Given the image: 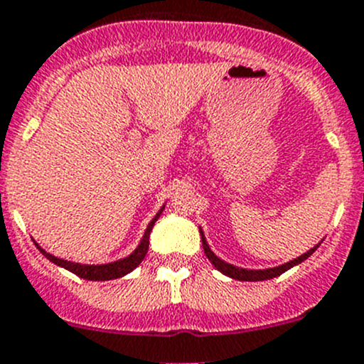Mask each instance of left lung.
<instances>
[{
  "mask_svg": "<svg viewBox=\"0 0 364 364\" xmlns=\"http://www.w3.org/2000/svg\"><path fill=\"white\" fill-rule=\"evenodd\" d=\"M200 231V240H203V249H204V254L208 256V259L211 261V264H213L215 268H217L218 272H222L224 276L228 277H232V279L236 281H267V279H272V277H277L281 276V274H284L287 270H290L291 267H295V264L302 263L304 259H308L309 256H311L313 252H315L316 249H318V245H315L313 249H309L308 252H304L302 256L295 257V259L288 261V263H283L279 264V267H274V268H263V270H252V268H242V267H235V264L228 263V261L220 259V257L217 256V254L213 252V250L210 249V245H208L206 242V236H204L203 229L199 228Z\"/></svg>",
  "mask_w": 364,
  "mask_h": 364,
  "instance_id": "8db88e82",
  "label": "left lung"
}]
</instances>
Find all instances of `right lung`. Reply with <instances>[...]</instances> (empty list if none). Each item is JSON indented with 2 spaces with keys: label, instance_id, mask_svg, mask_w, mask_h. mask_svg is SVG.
Masks as SVG:
<instances>
[{
  "label": "right lung",
  "instance_id": "1",
  "mask_svg": "<svg viewBox=\"0 0 364 364\" xmlns=\"http://www.w3.org/2000/svg\"><path fill=\"white\" fill-rule=\"evenodd\" d=\"M164 208L165 206H161L160 211L154 215L153 220L149 222V225H147L146 232H144L142 240H140V243L136 245V249L133 250L129 256L122 257V259H117V261H112V263H105V264L74 263V261L62 259V257H56V256H53V254L46 252V250L42 249V247L38 245L35 240H33V243H35V247H37V249L41 250V252L44 254L49 261H51V263H55V264H58V267L65 268V270L73 272V274H76V276L81 277V279H87V281L117 279V277H122V276H126V274H129V272H133L140 263H142V259L146 257V254H147V249H149V235H151V231H153L154 222L160 218Z\"/></svg>",
  "mask_w": 364,
  "mask_h": 364
}]
</instances>
